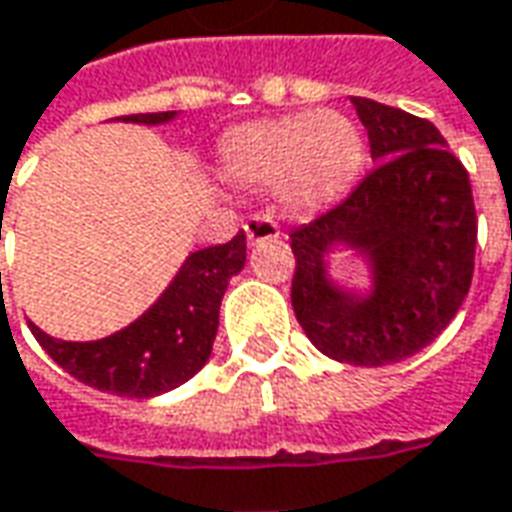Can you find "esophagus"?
<instances>
[{"instance_id": "obj_1", "label": "esophagus", "mask_w": 512, "mask_h": 512, "mask_svg": "<svg viewBox=\"0 0 512 512\" xmlns=\"http://www.w3.org/2000/svg\"><path fill=\"white\" fill-rule=\"evenodd\" d=\"M246 238L249 243H260V241H274V238H280V227L271 221L269 215H255V218H249L246 224Z\"/></svg>"}]
</instances>
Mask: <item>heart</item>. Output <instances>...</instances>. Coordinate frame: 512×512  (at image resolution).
Segmentation results:
<instances>
[{
  "label": "heart",
  "mask_w": 512,
  "mask_h": 512,
  "mask_svg": "<svg viewBox=\"0 0 512 512\" xmlns=\"http://www.w3.org/2000/svg\"><path fill=\"white\" fill-rule=\"evenodd\" d=\"M361 165V131L339 111L252 120L221 139V173L229 182L274 190L291 212H319L339 201Z\"/></svg>",
  "instance_id": "heart-1"
}]
</instances>
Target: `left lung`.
<instances>
[{
	"label": "left lung",
	"instance_id": "left-lung-1",
	"mask_svg": "<svg viewBox=\"0 0 512 512\" xmlns=\"http://www.w3.org/2000/svg\"><path fill=\"white\" fill-rule=\"evenodd\" d=\"M353 106L378 165L342 204L288 235L291 305L316 350L384 367L415 356L460 311L474 277L476 210L468 170L429 120L370 97ZM336 242L371 260L367 298L327 280L324 255Z\"/></svg>",
	"mask_w": 512,
	"mask_h": 512
}]
</instances>
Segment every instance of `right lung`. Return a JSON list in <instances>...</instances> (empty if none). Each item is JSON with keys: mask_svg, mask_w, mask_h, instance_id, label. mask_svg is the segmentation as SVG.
Returning a JSON list of instances; mask_svg holds the SVG:
<instances>
[{"mask_svg": "<svg viewBox=\"0 0 512 512\" xmlns=\"http://www.w3.org/2000/svg\"><path fill=\"white\" fill-rule=\"evenodd\" d=\"M176 111L125 114L123 123L159 125ZM246 263V235L198 249L184 260L168 291L120 333L97 342H61L30 322L47 356L86 387L123 398H154L176 389L207 364L218 333V311L232 274Z\"/></svg>", "mask_w": 512, "mask_h": 512, "instance_id": "right-lung-1", "label": "right lung"}]
</instances>
